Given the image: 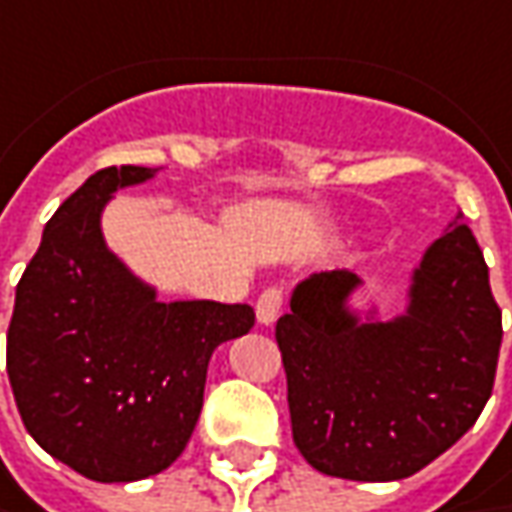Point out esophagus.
<instances>
[{"instance_id": "obj_1", "label": "esophagus", "mask_w": 512, "mask_h": 512, "mask_svg": "<svg viewBox=\"0 0 512 512\" xmlns=\"http://www.w3.org/2000/svg\"><path fill=\"white\" fill-rule=\"evenodd\" d=\"M280 309H283V292L280 289H266L255 303V318L260 326H272L278 321Z\"/></svg>"}]
</instances>
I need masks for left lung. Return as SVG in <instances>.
<instances>
[{"instance_id": "1", "label": "left lung", "mask_w": 512, "mask_h": 512, "mask_svg": "<svg viewBox=\"0 0 512 512\" xmlns=\"http://www.w3.org/2000/svg\"><path fill=\"white\" fill-rule=\"evenodd\" d=\"M355 272L300 280L275 329L292 435L326 476L398 481L450 450L484 410L501 346V309L464 217L412 269L404 315L355 306Z\"/></svg>"}]
</instances>
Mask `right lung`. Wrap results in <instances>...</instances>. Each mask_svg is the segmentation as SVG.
<instances>
[{"label": "right lung", "mask_w": 512, "mask_h": 512, "mask_svg": "<svg viewBox=\"0 0 512 512\" xmlns=\"http://www.w3.org/2000/svg\"><path fill=\"white\" fill-rule=\"evenodd\" d=\"M160 168L91 174L45 223L16 286L8 378L36 444L91 481H140L186 450L209 358L255 326L249 303L160 300L102 234L114 194Z\"/></svg>", "instance_id": "obj_1"}]
</instances>
